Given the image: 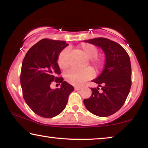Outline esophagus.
Masks as SVG:
<instances>
[{"label": "esophagus", "instance_id": "esophagus-1", "mask_svg": "<svg viewBox=\"0 0 148 148\" xmlns=\"http://www.w3.org/2000/svg\"><path fill=\"white\" fill-rule=\"evenodd\" d=\"M82 88V86H75L74 87V90H76V91H77V90H79Z\"/></svg>", "mask_w": 148, "mask_h": 148}]
</instances>
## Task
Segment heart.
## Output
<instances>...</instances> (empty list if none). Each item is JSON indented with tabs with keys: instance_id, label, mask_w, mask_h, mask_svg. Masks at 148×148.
Returning a JSON list of instances; mask_svg holds the SVG:
<instances>
[{
	"instance_id": "1",
	"label": "heart",
	"mask_w": 148,
	"mask_h": 148,
	"mask_svg": "<svg viewBox=\"0 0 148 148\" xmlns=\"http://www.w3.org/2000/svg\"><path fill=\"white\" fill-rule=\"evenodd\" d=\"M79 50L87 59H90L89 63L95 70H99L102 65V59L97 57L99 50L93 45L83 43L79 47ZM59 67L62 69H66L69 65V53L67 49H64L61 51L57 59ZM92 76V72L90 69L86 68L83 70L71 69L64 74L65 79L69 83L73 85H80Z\"/></svg>"
}]
</instances>
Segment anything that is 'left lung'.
<instances>
[{"label": "left lung", "instance_id": "8db88e82", "mask_svg": "<svg viewBox=\"0 0 148 148\" xmlns=\"http://www.w3.org/2000/svg\"><path fill=\"white\" fill-rule=\"evenodd\" d=\"M102 49L106 56L104 68L100 76L92 80L101 87L91 88V96L84 99L87 110L95 116L108 117L124 104L131 87V65L128 53L121 45L105 38L84 40ZM103 86H101V84Z\"/></svg>", "mask_w": 148, "mask_h": 148}]
</instances>
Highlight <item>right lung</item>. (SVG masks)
Wrapping results in <instances>:
<instances>
[{
  "instance_id": "obj_1",
  "label": "right lung",
  "mask_w": 148,
  "mask_h": 148,
  "mask_svg": "<svg viewBox=\"0 0 148 148\" xmlns=\"http://www.w3.org/2000/svg\"><path fill=\"white\" fill-rule=\"evenodd\" d=\"M68 44L64 41L42 39L27 51L22 62L20 82L27 104L35 114L51 118L63 111L74 87L57 77L61 70L57 59ZM61 87L52 90V81Z\"/></svg>"
}]
</instances>
